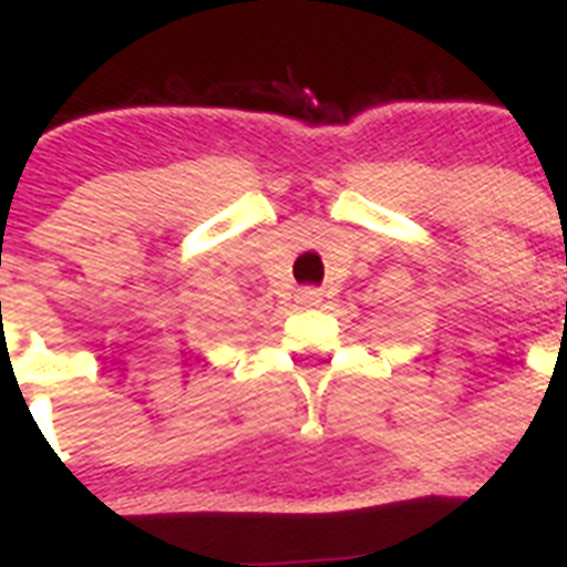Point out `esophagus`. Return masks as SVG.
Instances as JSON below:
<instances>
[{
	"label": "esophagus",
	"mask_w": 567,
	"mask_h": 567,
	"mask_svg": "<svg viewBox=\"0 0 567 567\" xmlns=\"http://www.w3.org/2000/svg\"><path fill=\"white\" fill-rule=\"evenodd\" d=\"M297 305L299 308H319L322 305V293L317 288H302L297 293Z\"/></svg>",
	"instance_id": "obj_1"
}]
</instances>
